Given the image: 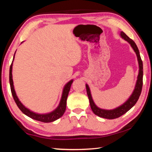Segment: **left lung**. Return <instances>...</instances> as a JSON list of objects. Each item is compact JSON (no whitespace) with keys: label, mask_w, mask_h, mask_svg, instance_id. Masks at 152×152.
<instances>
[{"label":"left lung","mask_w":152,"mask_h":152,"mask_svg":"<svg viewBox=\"0 0 152 152\" xmlns=\"http://www.w3.org/2000/svg\"><path fill=\"white\" fill-rule=\"evenodd\" d=\"M120 36L123 39L127 41V42L131 45V46H132L133 50H134L136 53L138 61L139 72L137 78V81H136L135 83V88L133 90L132 94H131V96L129 97V99L127 101L121 105H120L119 107H117V108H115V109L110 110L103 109L97 107L96 104L94 103L93 99H92L90 87L88 86V84H86L87 94H88L90 105H91L92 112H93L95 115H97V116L107 119H116V118L119 117L121 116V115H124L125 113L128 111V110H129L132 109L138 101L139 98H140L143 86V62L142 61H141L140 51H139L137 45H136L135 43L133 42L132 39H130L124 32L121 31Z\"/></svg>","instance_id":"obj_1"}]
</instances>
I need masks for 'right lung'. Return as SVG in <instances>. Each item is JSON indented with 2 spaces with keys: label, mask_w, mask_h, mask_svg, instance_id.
<instances>
[{
  "label": "right lung",
  "mask_w": 152,
  "mask_h": 152,
  "mask_svg": "<svg viewBox=\"0 0 152 152\" xmlns=\"http://www.w3.org/2000/svg\"><path fill=\"white\" fill-rule=\"evenodd\" d=\"M16 52V51H15ZM15 59V55L13 57V60H12V64L10 67V70H9V82H10V86H11V90L12 92V95L13 96V99L15 100V102L17 105V107L19 108V109L24 113L25 115H27L30 118H31L33 119H35L36 121H39L43 123H50L53 122L54 121L58 119L59 118H60L64 115V112H65L66 109V101H67V98L68 96L69 91L70 90V87L72 84L73 82V80L69 81L68 82L65 84L63 91L62 94H61V97L59 103L58 107L56 108L55 110H53V111L48 113H44V114H39V113H37L32 111V110H29V109L24 106L21 102L19 101V98L17 97L16 92H15L14 85H13V80H12V62Z\"/></svg>",
  "instance_id": "right-lung-1"
}]
</instances>
